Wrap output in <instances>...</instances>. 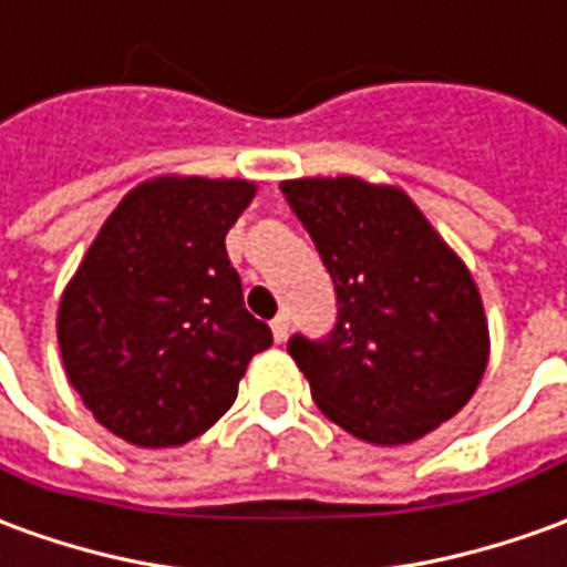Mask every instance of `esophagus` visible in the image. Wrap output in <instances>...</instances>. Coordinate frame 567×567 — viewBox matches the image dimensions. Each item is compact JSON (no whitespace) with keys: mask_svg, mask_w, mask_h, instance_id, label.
Instances as JSON below:
<instances>
[{"mask_svg":"<svg viewBox=\"0 0 567 567\" xmlns=\"http://www.w3.org/2000/svg\"><path fill=\"white\" fill-rule=\"evenodd\" d=\"M272 328V338H276V343H282L285 338H288V331H291V322H288V312H279L276 319L270 322Z\"/></svg>","mask_w":567,"mask_h":567,"instance_id":"esophagus-1","label":"esophagus"}]
</instances>
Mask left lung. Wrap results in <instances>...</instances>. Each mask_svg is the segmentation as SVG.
<instances>
[{
	"label": "left lung",
	"mask_w": 567,
	"mask_h": 567,
	"mask_svg": "<svg viewBox=\"0 0 567 567\" xmlns=\"http://www.w3.org/2000/svg\"><path fill=\"white\" fill-rule=\"evenodd\" d=\"M282 193L338 295L324 338L288 340L324 417L374 445L414 442L454 417L488 362L482 297L461 257L402 189L303 177Z\"/></svg>",
	"instance_id": "1"
}]
</instances>
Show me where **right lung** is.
<instances>
[{
    "instance_id": "1",
    "label": "right lung",
    "mask_w": 567,
    "mask_h": 567,
    "mask_svg": "<svg viewBox=\"0 0 567 567\" xmlns=\"http://www.w3.org/2000/svg\"><path fill=\"white\" fill-rule=\"evenodd\" d=\"M251 196L248 181H146L106 217L66 285V378L118 439L172 449L202 435L272 343L270 324L245 310L224 245Z\"/></svg>"
}]
</instances>
